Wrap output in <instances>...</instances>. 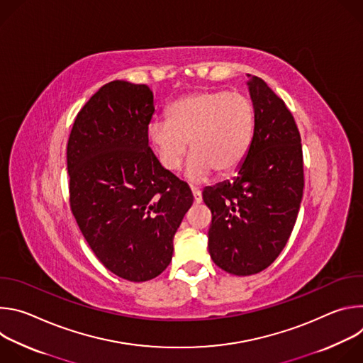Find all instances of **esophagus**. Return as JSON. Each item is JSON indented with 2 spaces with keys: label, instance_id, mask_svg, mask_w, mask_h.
I'll return each instance as SVG.
<instances>
[{
  "label": "esophagus",
  "instance_id": "obj_1",
  "mask_svg": "<svg viewBox=\"0 0 363 363\" xmlns=\"http://www.w3.org/2000/svg\"><path fill=\"white\" fill-rule=\"evenodd\" d=\"M192 196H194V203H201L202 202V194H201V191L199 189H195V188H192Z\"/></svg>",
  "mask_w": 363,
  "mask_h": 363
}]
</instances>
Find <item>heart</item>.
I'll use <instances>...</instances> for the list:
<instances>
[{
  "label": "heart",
  "instance_id": "obj_1",
  "mask_svg": "<svg viewBox=\"0 0 363 363\" xmlns=\"http://www.w3.org/2000/svg\"><path fill=\"white\" fill-rule=\"evenodd\" d=\"M255 126L251 101L240 93L198 91L175 100L168 122L149 125V140L167 171H178L189 149L185 177L191 184L216 172L233 174L247 158Z\"/></svg>",
  "mask_w": 363,
  "mask_h": 363
}]
</instances>
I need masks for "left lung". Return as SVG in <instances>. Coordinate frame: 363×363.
Returning <instances> with one entry per match:
<instances>
[{
	"mask_svg": "<svg viewBox=\"0 0 363 363\" xmlns=\"http://www.w3.org/2000/svg\"><path fill=\"white\" fill-rule=\"evenodd\" d=\"M247 76L255 113L251 147L233 181L202 192L213 214L210 255L235 276L260 273L279 257L296 224L304 186L293 115L263 79Z\"/></svg>",
	"mask_w": 363,
	"mask_h": 363,
	"instance_id": "left-lung-1",
	"label": "left lung"
}]
</instances>
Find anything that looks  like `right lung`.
Wrapping results in <instances>:
<instances>
[{
	"mask_svg": "<svg viewBox=\"0 0 363 363\" xmlns=\"http://www.w3.org/2000/svg\"><path fill=\"white\" fill-rule=\"evenodd\" d=\"M153 112L146 84L113 80L77 113L67 143L77 225L103 266L136 283L169 266L174 235L194 202L149 147Z\"/></svg>",
	"mask_w": 363,
	"mask_h": 363,
	"instance_id": "1",
	"label": "right lung"
}]
</instances>
